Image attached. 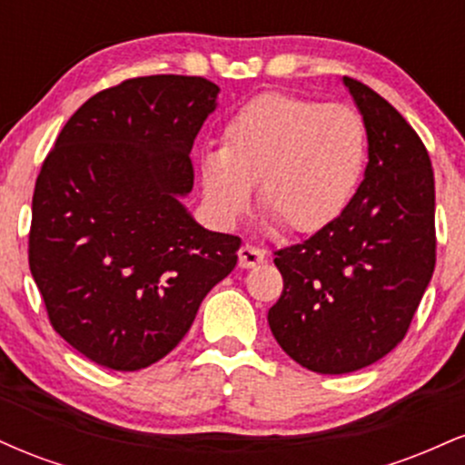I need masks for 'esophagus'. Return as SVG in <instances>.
<instances>
[{
    "instance_id": "obj_1",
    "label": "esophagus",
    "mask_w": 465,
    "mask_h": 465,
    "mask_svg": "<svg viewBox=\"0 0 465 465\" xmlns=\"http://www.w3.org/2000/svg\"><path fill=\"white\" fill-rule=\"evenodd\" d=\"M264 260H266V249L255 247V244L244 242L238 251V264L242 266V269H251V266L264 262Z\"/></svg>"
}]
</instances>
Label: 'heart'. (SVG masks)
Wrapping results in <instances>:
<instances>
[{
    "mask_svg": "<svg viewBox=\"0 0 465 465\" xmlns=\"http://www.w3.org/2000/svg\"><path fill=\"white\" fill-rule=\"evenodd\" d=\"M367 162V129L351 106L262 94L223 129V148L201 159L205 201L223 223L253 203L288 232L311 233L345 210Z\"/></svg>",
    "mask_w": 465,
    "mask_h": 465,
    "instance_id": "obj_1",
    "label": "heart"
}]
</instances>
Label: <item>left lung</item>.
<instances>
[{
	"instance_id": "8db88e82",
	"label": "left lung",
	"mask_w": 465,
	"mask_h": 465,
	"mask_svg": "<svg viewBox=\"0 0 465 465\" xmlns=\"http://www.w3.org/2000/svg\"><path fill=\"white\" fill-rule=\"evenodd\" d=\"M367 129L365 179L332 223L275 251L284 280L269 325L306 370L350 373L407 334L435 271V179L420 135L359 80L343 76Z\"/></svg>"
}]
</instances>
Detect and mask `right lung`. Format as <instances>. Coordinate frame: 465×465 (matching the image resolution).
<instances>
[{"mask_svg":"<svg viewBox=\"0 0 465 465\" xmlns=\"http://www.w3.org/2000/svg\"><path fill=\"white\" fill-rule=\"evenodd\" d=\"M218 92L201 76L124 80L69 117L41 165L32 277L52 328L109 370H143L177 348L238 262L240 238L203 229L181 203Z\"/></svg>","mask_w":465,"mask_h":465,"instance_id":"add662e5","label":"right lung"}]
</instances>
